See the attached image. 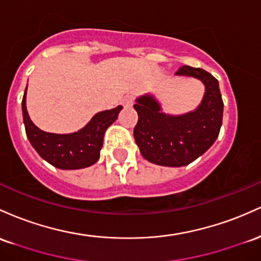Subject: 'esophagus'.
Segmentation results:
<instances>
[{"label":"esophagus","instance_id":"esophagus-1","mask_svg":"<svg viewBox=\"0 0 261 261\" xmlns=\"http://www.w3.org/2000/svg\"><path fill=\"white\" fill-rule=\"evenodd\" d=\"M122 105L125 107H130L132 105H133V98H132V96H125V97L122 99Z\"/></svg>","mask_w":261,"mask_h":261}]
</instances>
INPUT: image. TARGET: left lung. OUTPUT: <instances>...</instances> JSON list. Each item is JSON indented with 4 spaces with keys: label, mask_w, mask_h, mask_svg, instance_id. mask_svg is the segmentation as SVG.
<instances>
[{
    "label": "left lung",
    "mask_w": 261,
    "mask_h": 261,
    "mask_svg": "<svg viewBox=\"0 0 261 261\" xmlns=\"http://www.w3.org/2000/svg\"><path fill=\"white\" fill-rule=\"evenodd\" d=\"M176 75L197 79L204 85L203 98L196 110L169 115L163 112L153 93L140 96L134 105L138 123L133 134L140 154L148 162L170 168L189 165L206 153L218 138L223 118L217 79L206 70L187 65Z\"/></svg>",
    "instance_id": "obj_1"
}]
</instances>
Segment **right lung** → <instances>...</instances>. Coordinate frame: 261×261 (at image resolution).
I'll list each match as a JSON object with an SVG mask.
<instances>
[{
    "label": "right lung",
    "instance_id": "add662e5",
    "mask_svg": "<svg viewBox=\"0 0 261 261\" xmlns=\"http://www.w3.org/2000/svg\"><path fill=\"white\" fill-rule=\"evenodd\" d=\"M25 97L27 89L22 99L23 122L27 138L45 162L63 170L84 169L97 162L103 145L105 132L116 121L123 108L117 106L112 110L96 113L84 128L74 133L57 134L39 129L32 122L28 115Z\"/></svg>",
    "mask_w": 261,
    "mask_h": 261
}]
</instances>
